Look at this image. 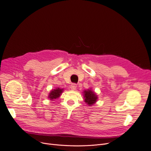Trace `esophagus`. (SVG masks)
Instances as JSON below:
<instances>
[{
	"mask_svg": "<svg viewBox=\"0 0 151 151\" xmlns=\"http://www.w3.org/2000/svg\"><path fill=\"white\" fill-rule=\"evenodd\" d=\"M70 88L72 90H75L76 88H77V85L75 83H73L70 86Z\"/></svg>",
	"mask_w": 151,
	"mask_h": 151,
	"instance_id": "34e87169",
	"label": "esophagus"
}]
</instances>
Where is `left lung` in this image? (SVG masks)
I'll return each instance as SVG.
<instances>
[{"mask_svg":"<svg viewBox=\"0 0 151 151\" xmlns=\"http://www.w3.org/2000/svg\"><path fill=\"white\" fill-rule=\"evenodd\" d=\"M83 97L84 101L86 103L87 105L89 106H91L94 105L98 99V97L96 93L92 90L91 88L89 89L84 90L83 92Z\"/></svg>","mask_w":151,"mask_h":151,"instance_id":"8db88e82","label":"left lung"}]
</instances>
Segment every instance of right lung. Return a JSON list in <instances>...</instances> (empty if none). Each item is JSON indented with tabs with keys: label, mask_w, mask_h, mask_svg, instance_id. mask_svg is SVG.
I'll return each instance as SVG.
<instances>
[{
	"label": "right lung",
	"mask_w": 151,
	"mask_h": 151,
	"mask_svg": "<svg viewBox=\"0 0 151 151\" xmlns=\"http://www.w3.org/2000/svg\"><path fill=\"white\" fill-rule=\"evenodd\" d=\"M63 88H56L55 89L52 90L49 94L48 98L50 101H54L56 99H58V97L61 96L62 93L63 92Z\"/></svg>",
	"instance_id": "right-lung-1"
}]
</instances>
